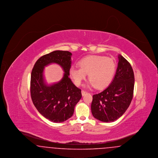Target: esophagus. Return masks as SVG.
Returning <instances> with one entry per match:
<instances>
[{
  "mask_svg": "<svg viewBox=\"0 0 158 158\" xmlns=\"http://www.w3.org/2000/svg\"><path fill=\"white\" fill-rule=\"evenodd\" d=\"M87 93H88V92H86V91H85V90H82V96H84V95H86Z\"/></svg>",
  "mask_w": 158,
  "mask_h": 158,
  "instance_id": "1",
  "label": "esophagus"
}]
</instances>
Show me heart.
Returning <instances> with one entry per match:
<instances>
[{
  "mask_svg": "<svg viewBox=\"0 0 158 158\" xmlns=\"http://www.w3.org/2000/svg\"><path fill=\"white\" fill-rule=\"evenodd\" d=\"M79 67L73 66L69 73L76 86H80L86 74L90 80L88 86L103 89L113 81L116 69V63L113 59L102 56H89L81 60Z\"/></svg>",
  "mask_w": 158,
  "mask_h": 158,
  "instance_id": "b5f03b06",
  "label": "heart"
}]
</instances>
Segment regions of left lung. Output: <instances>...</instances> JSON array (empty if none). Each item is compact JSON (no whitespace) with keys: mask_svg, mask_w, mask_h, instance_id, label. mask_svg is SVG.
<instances>
[{"mask_svg":"<svg viewBox=\"0 0 158 158\" xmlns=\"http://www.w3.org/2000/svg\"><path fill=\"white\" fill-rule=\"evenodd\" d=\"M116 73L111 84L102 92L93 95L91 111L98 120L113 122L127 110L133 97L135 76L130 63L118 55Z\"/></svg>","mask_w":158,"mask_h":158,"instance_id":"left-lung-1","label":"left lung"}]
</instances>
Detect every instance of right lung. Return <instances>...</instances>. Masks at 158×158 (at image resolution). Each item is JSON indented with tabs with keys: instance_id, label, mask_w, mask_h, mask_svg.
I'll list each match as a JSON object with an SVG mask.
<instances>
[{
	"instance_id": "obj_1",
	"label": "right lung",
	"mask_w": 158,
	"mask_h": 158,
	"mask_svg": "<svg viewBox=\"0 0 158 158\" xmlns=\"http://www.w3.org/2000/svg\"><path fill=\"white\" fill-rule=\"evenodd\" d=\"M72 54L68 51L56 50L41 57L35 63L31 75V97L38 112L48 120L61 123L70 118L74 108L82 98L81 90L69 78ZM56 63L65 73L59 83L51 85L44 81V67Z\"/></svg>"
}]
</instances>
